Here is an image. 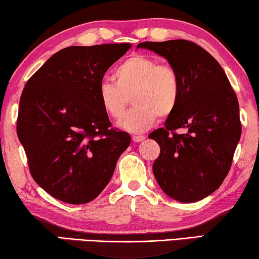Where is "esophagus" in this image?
<instances>
[{
    "mask_svg": "<svg viewBox=\"0 0 259 259\" xmlns=\"http://www.w3.org/2000/svg\"><path fill=\"white\" fill-rule=\"evenodd\" d=\"M146 139V137L145 136H133L132 137V140L134 141V143H140V141H143Z\"/></svg>",
    "mask_w": 259,
    "mask_h": 259,
    "instance_id": "1",
    "label": "esophagus"
}]
</instances>
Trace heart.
<instances>
[{
	"instance_id": "1",
	"label": "heart",
	"mask_w": 259,
	"mask_h": 259,
	"mask_svg": "<svg viewBox=\"0 0 259 259\" xmlns=\"http://www.w3.org/2000/svg\"><path fill=\"white\" fill-rule=\"evenodd\" d=\"M115 82L101 81L98 99L106 114L119 119L125 112L128 95L136 105L118 121L120 128L143 133L158 116L167 118L178 107L182 82L175 67L159 63L150 55L134 54L120 62L113 73Z\"/></svg>"
}]
</instances>
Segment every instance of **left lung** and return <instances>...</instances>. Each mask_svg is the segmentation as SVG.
Masks as SVG:
<instances>
[{"instance_id": "obj_1", "label": "left lung", "mask_w": 259, "mask_h": 259, "mask_svg": "<svg viewBox=\"0 0 259 259\" xmlns=\"http://www.w3.org/2000/svg\"><path fill=\"white\" fill-rule=\"evenodd\" d=\"M137 48L165 58L182 82L178 107L167 116L165 127L148 136L160 146L153 164L155 179L172 199H204L224 182L239 143L242 125L236 93L217 60L193 42H141ZM178 128L187 132L176 135Z\"/></svg>"}]
</instances>
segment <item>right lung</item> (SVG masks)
<instances>
[{"label": "right lung", "instance_id": "right-lung-1", "mask_svg": "<svg viewBox=\"0 0 259 259\" xmlns=\"http://www.w3.org/2000/svg\"><path fill=\"white\" fill-rule=\"evenodd\" d=\"M131 44L72 46L51 56L28 80L20 99L17 137L35 182L56 199L86 204L107 186L130 146L109 128L99 84Z\"/></svg>", "mask_w": 259, "mask_h": 259}]
</instances>
